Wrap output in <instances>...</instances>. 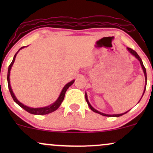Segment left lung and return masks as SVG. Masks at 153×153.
<instances>
[{
    "mask_svg": "<svg viewBox=\"0 0 153 153\" xmlns=\"http://www.w3.org/2000/svg\"><path fill=\"white\" fill-rule=\"evenodd\" d=\"M127 50H129V52H130L131 54H132L135 57H136L137 59H139V61H140V64H141V66H142V68H143V71H144V74H145V81H146V84H147V73H146V69H145V66H144V65H143V61H142V59H141V58H140V56L138 55V54L136 52H135L134 50H133L132 49H131V48H129V47H127ZM145 89H146V87L145 88V90H144V93H143V95H144V94H145ZM85 100H86V101H87V103H88V106H89V107H90V108L91 110L93 111H94V112H96V113H98V114H101V115H102V116H105V117H121V116H122L123 114H127L128 111H127V112H125V113H124V114H112V115H109V114H103V113H101V112H99V111H98L97 110H96L95 109V108H93L92 106H91V105L90 104V103H89V102H88V99H87V94H85Z\"/></svg>",
    "mask_w": 153,
    "mask_h": 153,
    "instance_id": "8db88e82",
    "label": "left lung"
}]
</instances>
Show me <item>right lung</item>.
<instances>
[{
  "instance_id": "right-lung-1",
  "label": "right lung",
  "mask_w": 153,
  "mask_h": 153,
  "mask_svg": "<svg viewBox=\"0 0 153 153\" xmlns=\"http://www.w3.org/2000/svg\"><path fill=\"white\" fill-rule=\"evenodd\" d=\"M24 47H22V48L20 49V50H22ZM19 50L18 52H16V53L15 54L14 57H13V60H12L11 63L10 64V65L8 66V75H7V80H8V89H9V91H10V94L11 95L12 98H13V101H15L16 103H17V104L19 105V106H20L22 107V108H24V110L26 111L27 112H29V113L31 114H36V115H45V114H50L51 112H53L55 110H57V108H59V106H60V104L62 103L63 99H64L65 98V92L66 91L68 90V88H69L72 84L74 82L75 80H72L71 82H68V84H66L65 85V87L63 88L62 92H61L60 95H59L58 99L57 100V101H55L54 103H52V105H50V106H47V107H43V108H29V107L28 106H24V104H22V103H20L18 100L16 99V96H14V94H13V91H12V89H11V87H10V78H9V76H10V69H11V67L13 65V62H14L15 61V59H16V54L18 52H19Z\"/></svg>"
}]
</instances>
